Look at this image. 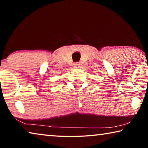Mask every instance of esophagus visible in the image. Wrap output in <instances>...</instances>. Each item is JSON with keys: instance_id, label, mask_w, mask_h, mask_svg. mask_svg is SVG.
<instances>
[{"instance_id": "1", "label": "esophagus", "mask_w": 148, "mask_h": 148, "mask_svg": "<svg viewBox=\"0 0 148 148\" xmlns=\"http://www.w3.org/2000/svg\"><path fill=\"white\" fill-rule=\"evenodd\" d=\"M74 68H76V69H79V68H80V67H81V64L75 63L74 64Z\"/></svg>"}]
</instances>
